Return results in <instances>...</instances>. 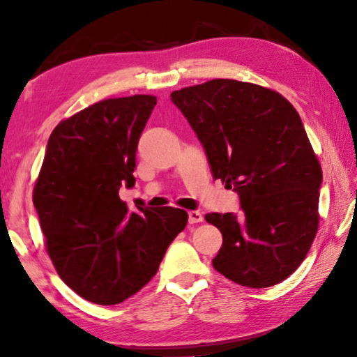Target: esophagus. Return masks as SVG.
<instances>
[{"label":"esophagus","instance_id":"34e87169","mask_svg":"<svg viewBox=\"0 0 357 357\" xmlns=\"http://www.w3.org/2000/svg\"><path fill=\"white\" fill-rule=\"evenodd\" d=\"M203 222V214L200 211H189V223H200Z\"/></svg>","mask_w":357,"mask_h":357}]
</instances>
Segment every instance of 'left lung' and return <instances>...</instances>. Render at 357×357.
Segmentation results:
<instances>
[{
    "instance_id": "obj_1",
    "label": "left lung",
    "mask_w": 357,
    "mask_h": 357,
    "mask_svg": "<svg viewBox=\"0 0 357 357\" xmlns=\"http://www.w3.org/2000/svg\"><path fill=\"white\" fill-rule=\"evenodd\" d=\"M172 102L202 142L214 178L241 200V215H204L223 236L214 269L249 288L285 280L315 239L323 183L299 113L273 89L229 78L173 91Z\"/></svg>"
}]
</instances>
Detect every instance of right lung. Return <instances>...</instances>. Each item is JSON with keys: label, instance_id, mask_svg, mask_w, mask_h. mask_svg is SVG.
<instances>
[{"label": "right lung", "instance_id": "add662e5", "mask_svg": "<svg viewBox=\"0 0 357 357\" xmlns=\"http://www.w3.org/2000/svg\"><path fill=\"white\" fill-rule=\"evenodd\" d=\"M155 104L148 94L100 100L48 138L33 203L58 275L94 304L140 291L187 225L184 209L129 213L119 198L121 185L135 184L138 140Z\"/></svg>", "mask_w": 357, "mask_h": 357}]
</instances>
